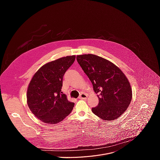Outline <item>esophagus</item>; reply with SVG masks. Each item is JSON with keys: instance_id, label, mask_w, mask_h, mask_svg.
<instances>
[{"instance_id": "1", "label": "esophagus", "mask_w": 160, "mask_h": 160, "mask_svg": "<svg viewBox=\"0 0 160 160\" xmlns=\"http://www.w3.org/2000/svg\"><path fill=\"white\" fill-rule=\"evenodd\" d=\"M87 98H88V96H87V95L86 94H85V93H82V94L80 95L78 99H87Z\"/></svg>"}]
</instances>
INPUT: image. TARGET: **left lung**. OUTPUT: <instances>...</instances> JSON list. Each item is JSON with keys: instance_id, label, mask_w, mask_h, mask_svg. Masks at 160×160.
<instances>
[{"instance_id": "left-lung-1", "label": "left lung", "mask_w": 160, "mask_h": 160, "mask_svg": "<svg viewBox=\"0 0 160 160\" xmlns=\"http://www.w3.org/2000/svg\"><path fill=\"white\" fill-rule=\"evenodd\" d=\"M77 59L92 82L94 92L99 94V104L92 111L104 120L118 118L132 98V88L125 74L115 64L96 55H78Z\"/></svg>"}]
</instances>
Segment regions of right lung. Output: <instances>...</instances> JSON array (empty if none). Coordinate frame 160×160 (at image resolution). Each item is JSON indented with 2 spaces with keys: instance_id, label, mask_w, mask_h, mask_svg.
I'll return each mask as SVG.
<instances>
[{
  "instance_id": "add662e5",
  "label": "right lung",
  "mask_w": 160,
  "mask_h": 160,
  "mask_svg": "<svg viewBox=\"0 0 160 160\" xmlns=\"http://www.w3.org/2000/svg\"><path fill=\"white\" fill-rule=\"evenodd\" d=\"M76 56H68L43 65L33 76L27 89V104L33 115L45 123L56 124L70 115L74 102L62 94V78Z\"/></svg>"
}]
</instances>
